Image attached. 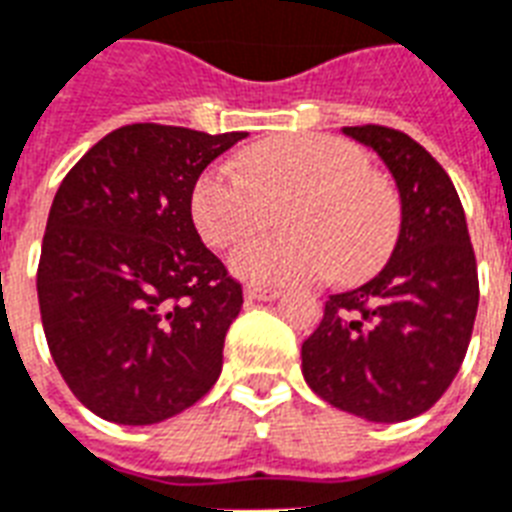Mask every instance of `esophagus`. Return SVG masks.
<instances>
[{"instance_id": "34e87169", "label": "esophagus", "mask_w": 512, "mask_h": 512, "mask_svg": "<svg viewBox=\"0 0 512 512\" xmlns=\"http://www.w3.org/2000/svg\"><path fill=\"white\" fill-rule=\"evenodd\" d=\"M280 296L277 288H264V285H248L245 288V299L248 301H275Z\"/></svg>"}]
</instances>
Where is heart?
Listing matches in <instances>:
<instances>
[{"label":"heart","instance_id":"1","mask_svg":"<svg viewBox=\"0 0 512 512\" xmlns=\"http://www.w3.org/2000/svg\"><path fill=\"white\" fill-rule=\"evenodd\" d=\"M291 200L280 227L232 253V272L251 285L360 283L376 275L400 235L398 194L368 168L363 149L323 133L256 141L237 162H216L192 186V221L211 248H232L267 221L269 205Z\"/></svg>","mask_w":512,"mask_h":512}]
</instances>
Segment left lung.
<instances>
[{"instance_id":"left-lung-1","label":"left lung","mask_w":512,"mask_h":512,"mask_svg":"<svg viewBox=\"0 0 512 512\" xmlns=\"http://www.w3.org/2000/svg\"><path fill=\"white\" fill-rule=\"evenodd\" d=\"M371 146L400 192L390 261L334 293L301 344V371L331 406L368 422H406L449 390L473 336L478 267L449 173L425 146L384 125L344 128Z\"/></svg>"}]
</instances>
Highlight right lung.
<instances>
[{
  "label": "right lung",
  "instance_id": "right-lung-1",
  "mask_svg": "<svg viewBox=\"0 0 512 512\" xmlns=\"http://www.w3.org/2000/svg\"><path fill=\"white\" fill-rule=\"evenodd\" d=\"M245 136L125 125L55 192L37 269L42 326L63 382L106 422L176 417L219 379L243 285L205 248L189 200Z\"/></svg>",
  "mask_w": 512,
  "mask_h": 512
}]
</instances>
